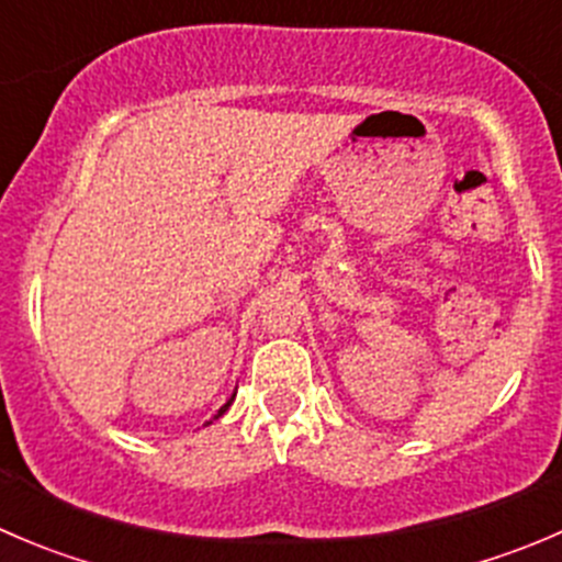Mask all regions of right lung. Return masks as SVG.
Wrapping results in <instances>:
<instances>
[{"label": "right lung", "mask_w": 562, "mask_h": 562, "mask_svg": "<svg viewBox=\"0 0 562 562\" xmlns=\"http://www.w3.org/2000/svg\"><path fill=\"white\" fill-rule=\"evenodd\" d=\"M234 396H236V394H234ZM234 396H231V400H228V402H225V405H223V407H220V411H217V416H214V418H220V416H223V413H225V411H228V407H231V402H234Z\"/></svg>", "instance_id": "1"}]
</instances>
